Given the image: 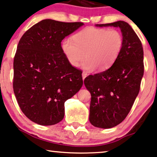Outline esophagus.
<instances>
[{
  "mask_svg": "<svg viewBox=\"0 0 157 157\" xmlns=\"http://www.w3.org/2000/svg\"><path fill=\"white\" fill-rule=\"evenodd\" d=\"M86 76H87V74H86L85 72H83V73H82V78H83V80H84L86 77Z\"/></svg>",
  "mask_w": 157,
  "mask_h": 157,
  "instance_id": "34e87169",
  "label": "esophagus"
}]
</instances>
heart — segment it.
<instances>
[{
    "label": "heart",
    "instance_id": "heart-1",
    "mask_svg": "<svg viewBox=\"0 0 157 157\" xmlns=\"http://www.w3.org/2000/svg\"><path fill=\"white\" fill-rule=\"evenodd\" d=\"M124 46V37L117 29L86 27L61 44L62 51L71 65L98 71L108 69L118 59Z\"/></svg>",
    "mask_w": 157,
    "mask_h": 157
}]
</instances>
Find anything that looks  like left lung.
<instances>
[{
	"mask_svg": "<svg viewBox=\"0 0 157 157\" xmlns=\"http://www.w3.org/2000/svg\"><path fill=\"white\" fill-rule=\"evenodd\" d=\"M96 26L119 27L124 37L123 48L113 65L84 79L91 95L90 122L96 127L109 128L126 119L138 96L144 71V51L138 36L125 21Z\"/></svg>",
	"mask_w": 157,
	"mask_h": 157,
	"instance_id": "1",
	"label": "left lung"
}]
</instances>
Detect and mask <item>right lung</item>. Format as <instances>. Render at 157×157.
<instances>
[{"mask_svg":"<svg viewBox=\"0 0 157 157\" xmlns=\"http://www.w3.org/2000/svg\"><path fill=\"white\" fill-rule=\"evenodd\" d=\"M83 25L46 19L19 40L13 87L19 107L31 121L44 126L58 124L64 117V103L82 86V71L68 63L61 41Z\"/></svg>","mask_w":157,"mask_h":157,"instance_id":"right-lung-1","label":"right lung"}]
</instances>
